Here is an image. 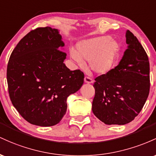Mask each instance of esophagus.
I'll return each instance as SVG.
<instances>
[{
	"instance_id": "obj_1",
	"label": "esophagus",
	"mask_w": 156,
	"mask_h": 156,
	"mask_svg": "<svg viewBox=\"0 0 156 156\" xmlns=\"http://www.w3.org/2000/svg\"><path fill=\"white\" fill-rule=\"evenodd\" d=\"M84 82H85V83L90 84V83H93V80L92 79H90V77L85 76V77L84 78Z\"/></svg>"
}]
</instances>
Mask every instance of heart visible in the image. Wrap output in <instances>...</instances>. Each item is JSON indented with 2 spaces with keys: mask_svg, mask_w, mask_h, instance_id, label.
<instances>
[{
  "mask_svg": "<svg viewBox=\"0 0 156 156\" xmlns=\"http://www.w3.org/2000/svg\"><path fill=\"white\" fill-rule=\"evenodd\" d=\"M76 48L70 51V56L76 66L83 68L85 61H87L93 73L104 75L114 66L120 45L111 36H100L79 42Z\"/></svg>",
  "mask_w": 156,
  "mask_h": 156,
  "instance_id": "heart-1",
  "label": "heart"
}]
</instances>
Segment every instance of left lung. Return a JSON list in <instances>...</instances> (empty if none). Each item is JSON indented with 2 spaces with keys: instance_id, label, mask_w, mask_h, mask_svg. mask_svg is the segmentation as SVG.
I'll use <instances>...</instances> for the list:
<instances>
[{
  "instance_id": "left-lung-1",
  "label": "left lung",
  "mask_w": 156,
  "mask_h": 156,
  "mask_svg": "<svg viewBox=\"0 0 156 156\" xmlns=\"http://www.w3.org/2000/svg\"><path fill=\"white\" fill-rule=\"evenodd\" d=\"M127 49L119 63L95 79L92 111L106 125H122L137 116L150 92V63L131 31L125 34Z\"/></svg>"
}]
</instances>
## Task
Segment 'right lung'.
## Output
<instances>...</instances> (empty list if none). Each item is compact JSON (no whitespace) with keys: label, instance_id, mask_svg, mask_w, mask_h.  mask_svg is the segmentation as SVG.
<instances>
[{"label":"right lung","instance_id":"obj_1","mask_svg":"<svg viewBox=\"0 0 156 156\" xmlns=\"http://www.w3.org/2000/svg\"><path fill=\"white\" fill-rule=\"evenodd\" d=\"M65 43L58 29L31 31L17 43L7 66L10 99L24 119L49 127L58 124L67 111V98L84 82L80 70L64 63Z\"/></svg>","mask_w":156,"mask_h":156}]
</instances>
